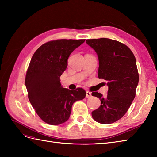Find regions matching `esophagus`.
<instances>
[{"instance_id":"obj_1","label":"esophagus","mask_w":157,"mask_h":157,"mask_svg":"<svg viewBox=\"0 0 157 157\" xmlns=\"http://www.w3.org/2000/svg\"><path fill=\"white\" fill-rule=\"evenodd\" d=\"M91 96H92V93L90 92H89V91H87L86 92V98H90V97H91Z\"/></svg>"}]
</instances>
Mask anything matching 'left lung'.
<instances>
[{
    "instance_id": "8db88e82",
    "label": "left lung",
    "mask_w": 157,
    "mask_h": 157,
    "mask_svg": "<svg viewBox=\"0 0 157 157\" xmlns=\"http://www.w3.org/2000/svg\"><path fill=\"white\" fill-rule=\"evenodd\" d=\"M86 42L97 54L98 78L107 81L109 88L106 97L98 92L92 93L101 102L99 108L92 112V118L102 124H110L125 114L135 98L139 82L136 60L129 47L114 40L102 38Z\"/></svg>"
}]
</instances>
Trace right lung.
<instances>
[{
  "mask_svg": "<svg viewBox=\"0 0 157 157\" xmlns=\"http://www.w3.org/2000/svg\"><path fill=\"white\" fill-rule=\"evenodd\" d=\"M84 42L66 39L50 41L32 56L25 81L28 98L38 115L48 124L56 125L67 121L73 103L86 95L84 89L71 90L63 88L60 82L69 55Z\"/></svg>",
  "mask_w": 157,
  "mask_h": 157,
  "instance_id": "right-lung-1",
  "label": "right lung"
}]
</instances>
